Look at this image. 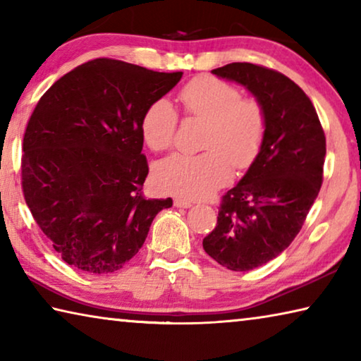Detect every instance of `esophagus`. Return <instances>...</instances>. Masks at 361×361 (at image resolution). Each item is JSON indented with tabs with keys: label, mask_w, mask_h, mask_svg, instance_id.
<instances>
[{
	"label": "esophagus",
	"mask_w": 361,
	"mask_h": 361,
	"mask_svg": "<svg viewBox=\"0 0 361 361\" xmlns=\"http://www.w3.org/2000/svg\"><path fill=\"white\" fill-rule=\"evenodd\" d=\"M173 205H175V207H180V209H189V207L192 205V202H191V200L176 197V199L173 200Z\"/></svg>",
	"instance_id": "obj_1"
}]
</instances>
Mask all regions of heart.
Returning a JSON list of instances; mask_svg holds the SVG:
<instances>
[{
  "instance_id": "b5f03b06",
  "label": "heart",
  "mask_w": 361,
  "mask_h": 361,
  "mask_svg": "<svg viewBox=\"0 0 361 361\" xmlns=\"http://www.w3.org/2000/svg\"><path fill=\"white\" fill-rule=\"evenodd\" d=\"M178 100L189 119L205 121L200 154H173L156 167L162 191L185 199H202L229 181L232 169H248L258 157L267 130L266 111L255 99L212 76H199L180 90ZM178 114L172 103L156 100L142 118L145 143L152 151L173 146Z\"/></svg>"
}]
</instances>
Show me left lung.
I'll use <instances>...</instances> for the list:
<instances>
[{"label": "left lung", "instance_id": "8db88e82", "mask_svg": "<svg viewBox=\"0 0 361 361\" xmlns=\"http://www.w3.org/2000/svg\"><path fill=\"white\" fill-rule=\"evenodd\" d=\"M212 73L245 85L267 118L258 157L223 195L202 242L219 264L245 272L276 258L301 231L323 183L326 138L312 102L282 73L247 62Z\"/></svg>", "mask_w": 361, "mask_h": 361}]
</instances>
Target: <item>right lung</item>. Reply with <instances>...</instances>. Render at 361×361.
Here are the masks:
<instances>
[{"label":"right lung","mask_w":361,"mask_h":361,"mask_svg":"<svg viewBox=\"0 0 361 361\" xmlns=\"http://www.w3.org/2000/svg\"><path fill=\"white\" fill-rule=\"evenodd\" d=\"M181 71L95 59L41 97L23 135V197L62 259L87 274L116 272L138 253L172 199H148L142 118Z\"/></svg>","instance_id":"right-lung-1"}]
</instances>
